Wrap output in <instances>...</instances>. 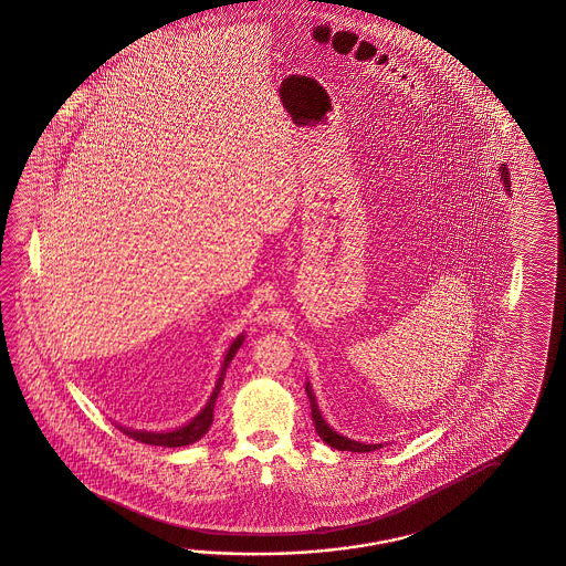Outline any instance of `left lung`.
I'll return each mask as SVG.
<instances>
[{"instance_id": "obj_1", "label": "left lung", "mask_w": 566, "mask_h": 566, "mask_svg": "<svg viewBox=\"0 0 566 566\" xmlns=\"http://www.w3.org/2000/svg\"><path fill=\"white\" fill-rule=\"evenodd\" d=\"M500 171H502V180H504L505 188H510V174H507V168L502 166ZM305 392H307V397H310V407H312V419L313 424H315V431L324 439L327 446L339 449V451H354V453H356V451H358V453H366V451H374V449H380V447H382L364 446L360 441H352L348 437H342V434H337L336 431H332V429L327 427V422L324 421L322 412L317 409V405H315V397H313L310 385H305Z\"/></svg>"}]
</instances>
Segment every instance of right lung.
I'll return each instance as SVG.
<instances>
[{
  "mask_svg": "<svg viewBox=\"0 0 566 566\" xmlns=\"http://www.w3.org/2000/svg\"><path fill=\"white\" fill-rule=\"evenodd\" d=\"M242 339H244V336H239L234 342H232L229 354H227V358H224V364H222L220 376H218L217 388H214L212 397L208 400V405L202 409V412H200L198 417H193L192 421L188 422L186 427H181L178 431H169V433H147V431H135V429H125V427H119L120 433L127 434L129 439H135V441H139V443H145V446L159 447L190 446L193 441L202 439L206 431L210 429V424H212V419H214V402H217L218 392H220L222 382H224V374H227L230 360L234 358L237 349L241 348Z\"/></svg>",
  "mask_w": 566,
  "mask_h": 566,
  "instance_id": "obj_1",
  "label": "right lung"
}]
</instances>
